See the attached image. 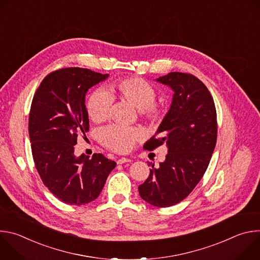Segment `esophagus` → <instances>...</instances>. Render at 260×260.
<instances>
[{
  "label": "esophagus",
  "mask_w": 260,
  "mask_h": 260,
  "mask_svg": "<svg viewBox=\"0 0 260 260\" xmlns=\"http://www.w3.org/2000/svg\"><path fill=\"white\" fill-rule=\"evenodd\" d=\"M132 160L129 158H125V157H122V158H119L117 160V164L118 165H122V164H126V162H131Z\"/></svg>",
  "instance_id": "1"
}]
</instances>
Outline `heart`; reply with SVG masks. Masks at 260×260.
<instances>
[{
    "label": "heart",
    "mask_w": 260,
    "mask_h": 260,
    "mask_svg": "<svg viewBox=\"0 0 260 260\" xmlns=\"http://www.w3.org/2000/svg\"><path fill=\"white\" fill-rule=\"evenodd\" d=\"M116 95L135 106L141 116L148 121L157 123L164 118L162 107L154 103L156 99L155 88L149 82L137 77L119 80L111 85L109 90L104 88L93 90L86 102L88 117L93 122L106 120ZM99 137L101 143L109 149L117 153H126L142 139L143 132L137 127L111 124L102 128Z\"/></svg>",
    "instance_id": "1"
}]
</instances>
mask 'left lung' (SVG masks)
I'll use <instances>...</instances> for the list:
<instances>
[{
    "mask_svg": "<svg viewBox=\"0 0 260 260\" xmlns=\"http://www.w3.org/2000/svg\"><path fill=\"white\" fill-rule=\"evenodd\" d=\"M157 81L175 93L168 114L144 149L152 151L167 144L169 153L158 168L148 162L152 169L139 193L148 204L167 208L188 197L207 171L217 141V114L209 89L192 74L171 72Z\"/></svg>",
    "mask_w": 260,
    "mask_h": 260,
    "instance_id": "left-lung-1",
    "label": "left lung"
}]
</instances>
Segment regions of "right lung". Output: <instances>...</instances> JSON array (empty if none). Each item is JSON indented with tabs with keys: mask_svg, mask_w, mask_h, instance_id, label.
<instances>
[{
	"mask_svg": "<svg viewBox=\"0 0 260 260\" xmlns=\"http://www.w3.org/2000/svg\"><path fill=\"white\" fill-rule=\"evenodd\" d=\"M108 76L83 68H61L42 80L31 101L28 134L36 169L49 191L68 205L94 201L116 167L101 153L92 158L74 155L77 138L86 137L89 129L85 94Z\"/></svg>",
	"mask_w": 260,
	"mask_h": 260,
	"instance_id": "add662e5",
	"label": "right lung"
}]
</instances>
